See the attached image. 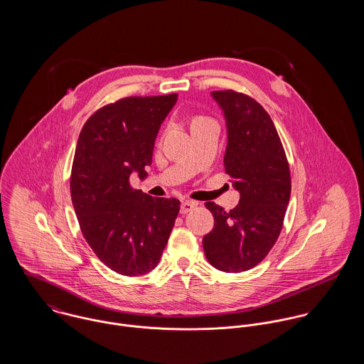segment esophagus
Wrapping results in <instances>:
<instances>
[{
	"label": "esophagus",
	"mask_w": 364,
	"mask_h": 364,
	"mask_svg": "<svg viewBox=\"0 0 364 364\" xmlns=\"http://www.w3.org/2000/svg\"><path fill=\"white\" fill-rule=\"evenodd\" d=\"M196 206H198V205H196L195 202H189V200L182 202V205H181V213H182V214H186V213H189V211L195 210Z\"/></svg>",
	"instance_id": "esophagus-1"
}]
</instances>
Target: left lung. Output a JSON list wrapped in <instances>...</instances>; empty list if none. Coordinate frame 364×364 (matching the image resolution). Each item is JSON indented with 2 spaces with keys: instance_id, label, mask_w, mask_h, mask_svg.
I'll list each match as a JSON object with an SVG mask.
<instances>
[{
  "instance_id": "obj_1",
  "label": "left lung",
  "mask_w": 364,
  "mask_h": 364,
  "mask_svg": "<svg viewBox=\"0 0 364 364\" xmlns=\"http://www.w3.org/2000/svg\"><path fill=\"white\" fill-rule=\"evenodd\" d=\"M211 95L224 110L228 130L224 168L241 199L230 211L214 202L205 205L214 228L205 235L203 250L215 269L240 273L262 262L280 235L291 192L290 168L262 105L232 90Z\"/></svg>"
}]
</instances>
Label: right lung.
Segmentation results:
<instances>
[{
    "label": "right lung",
    "mask_w": 364,
    "mask_h": 364,
    "mask_svg": "<svg viewBox=\"0 0 364 364\" xmlns=\"http://www.w3.org/2000/svg\"><path fill=\"white\" fill-rule=\"evenodd\" d=\"M178 94L127 97L100 107L82 126L70 176L81 232L105 264L123 276L153 270L173 228L181 202L130 186L146 178L156 133Z\"/></svg>",
    "instance_id": "add662e5"
}]
</instances>
